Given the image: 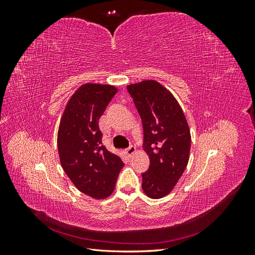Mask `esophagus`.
<instances>
[{"label":"esophagus","mask_w":255,"mask_h":255,"mask_svg":"<svg viewBox=\"0 0 255 255\" xmlns=\"http://www.w3.org/2000/svg\"><path fill=\"white\" fill-rule=\"evenodd\" d=\"M135 153H136V148L134 145H130L128 149L126 150V154H127L128 157H132Z\"/></svg>","instance_id":"obj_1"}]
</instances>
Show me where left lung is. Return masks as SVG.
Instances as JSON below:
<instances>
[{"label":"left lung","instance_id":"1","mask_svg":"<svg viewBox=\"0 0 255 255\" xmlns=\"http://www.w3.org/2000/svg\"><path fill=\"white\" fill-rule=\"evenodd\" d=\"M143 127V150L150 158L142 175V190L151 199L170 194L189 159L191 136L188 123L173 95L156 81L127 87Z\"/></svg>","mask_w":255,"mask_h":255}]
</instances>
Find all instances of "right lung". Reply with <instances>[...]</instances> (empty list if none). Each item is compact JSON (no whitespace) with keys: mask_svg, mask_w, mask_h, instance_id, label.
Wrapping results in <instances>:
<instances>
[{"mask_svg":"<svg viewBox=\"0 0 255 255\" xmlns=\"http://www.w3.org/2000/svg\"><path fill=\"white\" fill-rule=\"evenodd\" d=\"M117 90L112 85H82L68 101L58 128L61 167L76 188L95 199L113 194L125 166L102 144L99 128V119Z\"/></svg>","mask_w":255,"mask_h":255,"instance_id":"obj_1","label":"right lung"}]
</instances>
